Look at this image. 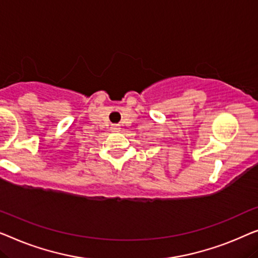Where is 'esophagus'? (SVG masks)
I'll return each mask as SVG.
<instances>
[{
  "mask_svg": "<svg viewBox=\"0 0 258 258\" xmlns=\"http://www.w3.org/2000/svg\"><path fill=\"white\" fill-rule=\"evenodd\" d=\"M111 131L112 132H119V131H120V127H119V125H113L111 127Z\"/></svg>",
  "mask_w": 258,
  "mask_h": 258,
  "instance_id": "34e87169",
  "label": "esophagus"
}]
</instances>
